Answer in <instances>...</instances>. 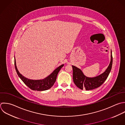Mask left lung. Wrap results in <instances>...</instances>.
Masks as SVG:
<instances>
[{
  "mask_svg": "<svg viewBox=\"0 0 125 125\" xmlns=\"http://www.w3.org/2000/svg\"><path fill=\"white\" fill-rule=\"evenodd\" d=\"M113 65V56L111 51L110 63L106 71L94 77H89L84 75L81 70L72 66L73 70V80L75 85L81 90H92L100 87L106 81L111 71Z\"/></svg>",
  "mask_w": 125,
  "mask_h": 125,
  "instance_id": "left-lung-1",
  "label": "left lung"
}]
</instances>
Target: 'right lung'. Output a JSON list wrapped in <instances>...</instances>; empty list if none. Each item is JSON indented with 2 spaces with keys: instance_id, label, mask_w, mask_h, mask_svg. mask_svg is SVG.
<instances>
[{
  "instance_id": "right-lung-1",
  "label": "right lung",
  "mask_w": 125,
  "mask_h": 125,
  "mask_svg": "<svg viewBox=\"0 0 125 125\" xmlns=\"http://www.w3.org/2000/svg\"><path fill=\"white\" fill-rule=\"evenodd\" d=\"M63 66L64 64L60 65L55 70H54L51 74L43 79L32 80L25 77L21 73H20L16 67V61L14 57L15 69L18 76L25 85H26L31 90L33 91H43L50 89L55 83L57 74Z\"/></svg>"
}]
</instances>
